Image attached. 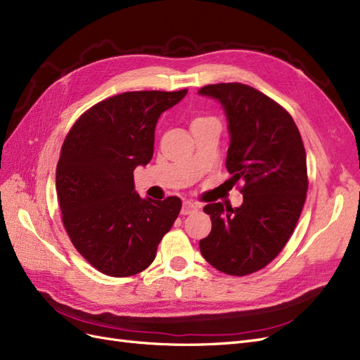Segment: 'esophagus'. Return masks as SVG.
Wrapping results in <instances>:
<instances>
[{"instance_id": "esophagus-1", "label": "esophagus", "mask_w": 360, "mask_h": 360, "mask_svg": "<svg viewBox=\"0 0 360 360\" xmlns=\"http://www.w3.org/2000/svg\"><path fill=\"white\" fill-rule=\"evenodd\" d=\"M200 209V205L197 202H192V201H184L181 205V214H191L195 213Z\"/></svg>"}]
</instances>
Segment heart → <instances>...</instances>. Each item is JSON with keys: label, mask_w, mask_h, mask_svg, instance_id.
Listing matches in <instances>:
<instances>
[{"label": "heart", "mask_w": 360, "mask_h": 360, "mask_svg": "<svg viewBox=\"0 0 360 360\" xmlns=\"http://www.w3.org/2000/svg\"><path fill=\"white\" fill-rule=\"evenodd\" d=\"M198 120H200V118H198Z\"/></svg>", "instance_id": "b5f03b06"}]
</instances>
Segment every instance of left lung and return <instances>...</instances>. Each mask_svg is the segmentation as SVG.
<instances>
[{
  "label": "left lung",
  "mask_w": 360,
  "mask_h": 360,
  "mask_svg": "<svg viewBox=\"0 0 360 360\" xmlns=\"http://www.w3.org/2000/svg\"><path fill=\"white\" fill-rule=\"evenodd\" d=\"M198 94L221 103L230 134L225 167L230 180L245 181L242 205L204 207L212 231L200 250L217 270L245 276L266 267L296 228L308 191L307 153L291 115L252 86L214 84Z\"/></svg>",
  "instance_id": "obj_1"
}]
</instances>
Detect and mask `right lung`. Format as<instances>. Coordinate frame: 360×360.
I'll list each match as a JSON object with an SVG mask.
<instances>
[{
  "mask_svg": "<svg viewBox=\"0 0 360 360\" xmlns=\"http://www.w3.org/2000/svg\"><path fill=\"white\" fill-rule=\"evenodd\" d=\"M186 94H117L82 114L64 139L56 176L63 224L76 250L108 276L147 269L180 213L177 197L141 198L134 171L153 158L160 114Z\"/></svg>",
  "mask_w": 360,
  "mask_h": 360,
  "instance_id": "right-lung-1",
  "label": "right lung"
}]
</instances>
